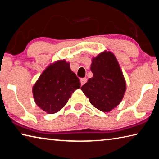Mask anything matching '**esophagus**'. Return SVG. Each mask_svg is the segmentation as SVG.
<instances>
[{
  "mask_svg": "<svg viewBox=\"0 0 159 159\" xmlns=\"http://www.w3.org/2000/svg\"><path fill=\"white\" fill-rule=\"evenodd\" d=\"M86 82H87V79H86V78H83V79H80V83H81V85H84Z\"/></svg>",
  "mask_w": 159,
  "mask_h": 159,
  "instance_id": "esophagus-1",
  "label": "esophagus"
}]
</instances>
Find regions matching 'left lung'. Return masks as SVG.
I'll list each match as a JSON object with an SVG mask.
<instances>
[{
  "mask_svg": "<svg viewBox=\"0 0 159 159\" xmlns=\"http://www.w3.org/2000/svg\"><path fill=\"white\" fill-rule=\"evenodd\" d=\"M90 70L93 76L81 87L92 104L100 111L109 112L122 101L126 82L115 55L104 51L92 59Z\"/></svg>",
  "mask_w": 159,
  "mask_h": 159,
  "instance_id": "8db88e82",
  "label": "left lung"
}]
</instances>
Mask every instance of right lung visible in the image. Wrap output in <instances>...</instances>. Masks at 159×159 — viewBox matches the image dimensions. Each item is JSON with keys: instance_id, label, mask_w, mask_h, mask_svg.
<instances>
[{"instance_id": "1", "label": "right lung", "mask_w": 159, "mask_h": 159, "mask_svg": "<svg viewBox=\"0 0 159 159\" xmlns=\"http://www.w3.org/2000/svg\"><path fill=\"white\" fill-rule=\"evenodd\" d=\"M80 88L79 78L66 60H58L46 67L32 88L36 104L48 114L58 112L71 94Z\"/></svg>"}]
</instances>
